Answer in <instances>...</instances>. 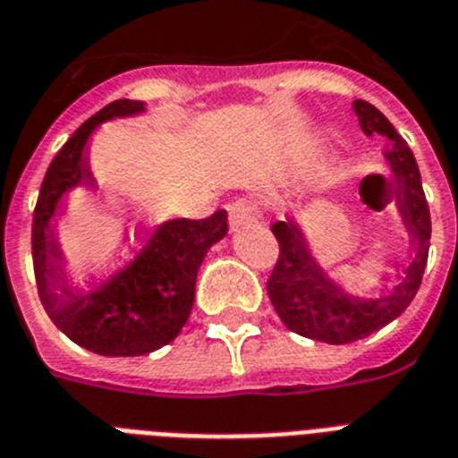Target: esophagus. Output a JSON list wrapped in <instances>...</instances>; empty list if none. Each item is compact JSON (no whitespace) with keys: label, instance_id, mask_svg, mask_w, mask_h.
I'll use <instances>...</instances> for the list:
<instances>
[{"label":"esophagus","instance_id":"34e87169","mask_svg":"<svg viewBox=\"0 0 458 458\" xmlns=\"http://www.w3.org/2000/svg\"><path fill=\"white\" fill-rule=\"evenodd\" d=\"M228 214H230V225L233 228H240L244 223L250 221H257L259 216H261V207H259L257 199H235L233 204L228 207Z\"/></svg>","mask_w":458,"mask_h":458}]
</instances>
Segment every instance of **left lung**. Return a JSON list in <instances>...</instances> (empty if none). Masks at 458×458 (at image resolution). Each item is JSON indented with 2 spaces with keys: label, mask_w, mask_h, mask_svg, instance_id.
<instances>
[{
  "label": "left lung",
  "mask_w": 458,
  "mask_h": 458,
  "mask_svg": "<svg viewBox=\"0 0 458 458\" xmlns=\"http://www.w3.org/2000/svg\"><path fill=\"white\" fill-rule=\"evenodd\" d=\"M354 111L366 135L377 132L390 140L385 158L397 178L399 208L411 233L413 254L390 293L377 297H354L326 278L293 221L273 223L271 230L280 247L278 261L266 283L273 309L293 333L327 344L363 340L397 318L419 293L430 250V208L411 149L373 104L356 99Z\"/></svg>",
  "instance_id": "1"
}]
</instances>
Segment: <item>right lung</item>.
<instances>
[{
    "label": "right lung",
    "mask_w": 458,
    "mask_h": 458,
    "mask_svg": "<svg viewBox=\"0 0 458 458\" xmlns=\"http://www.w3.org/2000/svg\"><path fill=\"white\" fill-rule=\"evenodd\" d=\"M142 111V102L116 99L89 116L68 138L47 168L32 214V266L47 316L75 344L102 356H140L164 347L180 335L194 304V283L211 244L228 233V214L175 218L140 235L128 259L75 293L61 283L59 247L52 221L66 192L92 185L88 140L97 125L114 116Z\"/></svg>",
    "instance_id": "right-lung-1"
}]
</instances>
